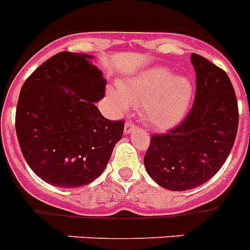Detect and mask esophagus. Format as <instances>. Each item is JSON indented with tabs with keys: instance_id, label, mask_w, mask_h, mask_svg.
I'll return each instance as SVG.
<instances>
[{
	"instance_id": "obj_1",
	"label": "esophagus",
	"mask_w": 250,
	"mask_h": 250,
	"mask_svg": "<svg viewBox=\"0 0 250 250\" xmlns=\"http://www.w3.org/2000/svg\"><path fill=\"white\" fill-rule=\"evenodd\" d=\"M136 129H137V126L135 125L134 123H132V121H126V123H125V126H124V132H125L126 135H129L130 132H132L134 130H136Z\"/></svg>"
}]
</instances>
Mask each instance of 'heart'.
<instances>
[{"label": "heart", "mask_w": 250, "mask_h": 250, "mask_svg": "<svg viewBox=\"0 0 250 250\" xmlns=\"http://www.w3.org/2000/svg\"><path fill=\"white\" fill-rule=\"evenodd\" d=\"M193 83L186 75H175L167 67L144 70L119 82V91L109 89V98L119 111L141 106V116L150 127L167 130L177 125L188 111Z\"/></svg>", "instance_id": "obj_1"}]
</instances>
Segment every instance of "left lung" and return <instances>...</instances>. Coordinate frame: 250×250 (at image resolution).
Listing matches in <instances>:
<instances>
[{
	"label": "left lung",
	"instance_id": "left-lung-1",
	"mask_svg": "<svg viewBox=\"0 0 250 250\" xmlns=\"http://www.w3.org/2000/svg\"><path fill=\"white\" fill-rule=\"evenodd\" d=\"M196 97L186 119L168 134L152 135L144 157L146 171L171 191L196 188L226 162L238 130L234 89L224 70L192 54Z\"/></svg>",
	"mask_w": 250,
	"mask_h": 250
}]
</instances>
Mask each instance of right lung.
<instances>
[{
	"instance_id": "1",
	"label": "right lung",
	"mask_w": 250,
	"mask_h": 250,
	"mask_svg": "<svg viewBox=\"0 0 250 250\" xmlns=\"http://www.w3.org/2000/svg\"><path fill=\"white\" fill-rule=\"evenodd\" d=\"M89 54L61 52L24 82L16 110V132L24 160L44 182L74 188L105 170L124 121L100 114L95 103L106 80Z\"/></svg>"
}]
</instances>
